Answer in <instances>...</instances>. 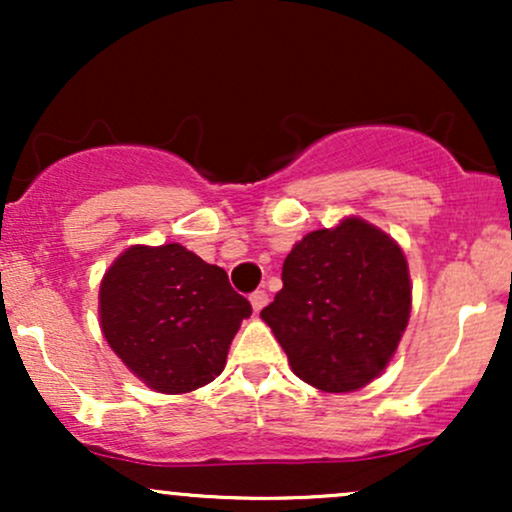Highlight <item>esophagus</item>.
Returning <instances> with one entry per match:
<instances>
[{"instance_id":"1","label":"esophagus","mask_w":512,"mask_h":512,"mask_svg":"<svg viewBox=\"0 0 512 512\" xmlns=\"http://www.w3.org/2000/svg\"><path fill=\"white\" fill-rule=\"evenodd\" d=\"M250 303H252V310H255V313H260L264 305L269 303L267 291H255V293H250Z\"/></svg>"}]
</instances>
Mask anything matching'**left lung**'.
<instances>
[{"instance_id":"left-lung-1","label":"left lung","mask_w":512,"mask_h":512,"mask_svg":"<svg viewBox=\"0 0 512 512\" xmlns=\"http://www.w3.org/2000/svg\"><path fill=\"white\" fill-rule=\"evenodd\" d=\"M281 281L260 317L303 383L356 392L390 366L411 313L409 264L395 238L344 216L293 245Z\"/></svg>"}]
</instances>
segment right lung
I'll return each mask as SVG.
<instances>
[{
  "instance_id": "right-lung-1",
  "label": "right lung",
  "mask_w": 512,
  "mask_h": 512,
  "mask_svg": "<svg viewBox=\"0 0 512 512\" xmlns=\"http://www.w3.org/2000/svg\"><path fill=\"white\" fill-rule=\"evenodd\" d=\"M252 308L228 274L180 243L132 245L105 269L98 317L129 373L163 395L209 385Z\"/></svg>"
}]
</instances>
